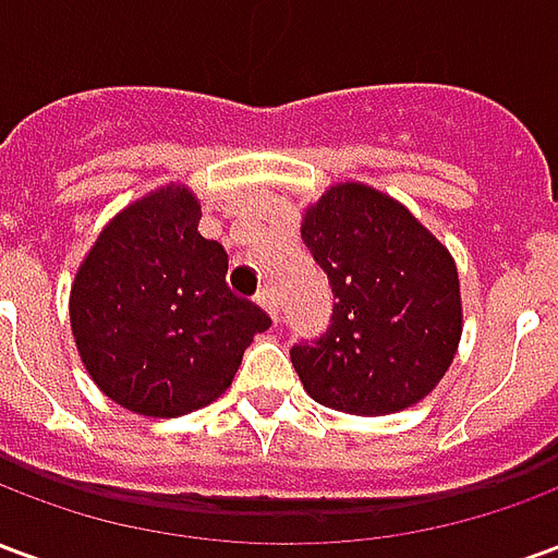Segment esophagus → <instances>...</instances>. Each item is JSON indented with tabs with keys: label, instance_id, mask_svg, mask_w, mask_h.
<instances>
[{
	"label": "esophagus",
	"instance_id": "obj_1",
	"mask_svg": "<svg viewBox=\"0 0 558 558\" xmlns=\"http://www.w3.org/2000/svg\"><path fill=\"white\" fill-rule=\"evenodd\" d=\"M256 304H259V307H263V311H266V314L271 316L275 323H278V295H275V292L259 290L256 292Z\"/></svg>",
	"mask_w": 558,
	"mask_h": 558
}]
</instances>
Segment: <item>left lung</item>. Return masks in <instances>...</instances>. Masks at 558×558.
<instances>
[{
  "label": "left lung",
  "mask_w": 558,
  "mask_h": 558,
  "mask_svg": "<svg viewBox=\"0 0 558 558\" xmlns=\"http://www.w3.org/2000/svg\"><path fill=\"white\" fill-rule=\"evenodd\" d=\"M302 239L338 299L326 331L290 350L304 391L352 415L430 395L463 331L451 254L400 203L355 182L307 208Z\"/></svg>",
  "instance_id": "1"
}]
</instances>
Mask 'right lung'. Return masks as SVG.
<instances>
[{
    "instance_id": "right-lung-1",
    "label": "right lung",
    "mask_w": 558,
    "mask_h": 558,
    "mask_svg": "<svg viewBox=\"0 0 558 558\" xmlns=\"http://www.w3.org/2000/svg\"><path fill=\"white\" fill-rule=\"evenodd\" d=\"M187 187H160L110 220L71 287L80 359L104 395L175 418L230 388L244 350L271 326L227 287L230 256L199 235Z\"/></svg>"
}]
</instances>
